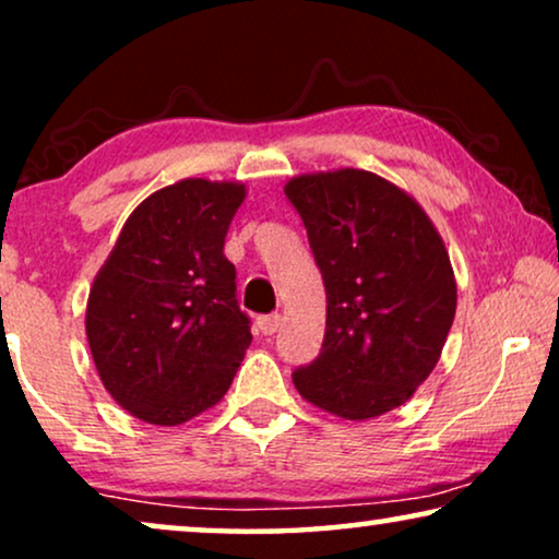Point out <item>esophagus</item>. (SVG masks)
I'll use <instances>...</instances> for the list:
<instances>
[{"instance_id":"34e87169","label":"esophagus","mask_w":559,"mask_h":559,"mask_svg":"<svg viewBox=\"0 0 559 559\" xmlns=\"http://www.w3.org/2000/svg\"><path fill=\"white\" fill-rule=\"evenodd\" d=\"M280 325H282V316H262V318H257V328L264 335H274V333L280 331Z\"/></svg>"}]
</instances>
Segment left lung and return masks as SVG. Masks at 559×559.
Listing matches in <instances>:
<instances>
[{"instance_id": "8db88e82", "label": "left lung", "mask_w": 559, "mask_h": 559, "mask_svg": "<svg viewBox=\"0 0 559 559\" xmlns=\"http://www.w3.org/2000/svg\"><path fill=\"white\" fill-rule=\"evenodd\" d=\"M325 285L320 356L293 373L305 402L350 423L402 407L440 361L457 305L445 241L423 205L377 173L285 182Z\"/></svg>"}]
</instances>
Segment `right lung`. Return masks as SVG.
<instances>
[{
	"label": "right lung",
	"mask_w": 559,
	"mask_h": 559,
	"mask_svg": "<svg viewBox=\"0 0 559 559\" xmlns=\"http://www.w3.org/2000/svg\"><path fill=\"white\" fill-rule=\"evenodd\" d=\"M247 198L236 180L186 178L132 211L96 272L86 335L106 392L150 425H182L224 400L251 333L224 254Z\"/></svg>",
	"instance_id": "obj_1"
}]
</instances>
